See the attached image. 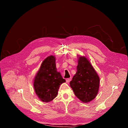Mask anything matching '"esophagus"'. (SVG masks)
<instances>
[{"instance_id": "obj_1", "label": "esophagus", "mask_w": 128, "mask_h": 128, "mask_svg": "<svg viewBox=\"0 0 128 128\" xmlns=\"http://www.w3.org/2000/svg\"><path fill=\"white\" fill-rule=\"evenodd\" d=\"M71 80H72V78H70L66 79V82H67V83H69V82H70V81Z\"/></svg>"}]
</instances>
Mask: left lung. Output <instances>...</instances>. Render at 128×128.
Segmentation results:
<instances>
[{
	"mask_svg": "<svg viewBox=\"0 0 128 128\" xmlns=\"http://www.w3.org/2000/svg\"><path fill=\"white\" fill-rule=\"evenodd\" d=\"M70 86L77 98L84 103L90 102L96 96L100 78L86 57L79 56L77 72L70 82Z\"/></svg>",
	"mask_w": 128,
	"mask_h": 128,
	"instance_id": "left-lung-1",
	"label": "left lung"
}]
</instances>
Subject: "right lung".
<instances>
[{"label":"right lung","instance_id":"right-lung-1","mask_svg":"<svg viewBox=\"0 0 128 128\" xmlns=\"http://www.w3.org/2000/svg\"><path fill=\"white\" fill-rule=\"evenodd\" d=\"M66 81L57 71L56 57L50 56L42 62L35 77L34 87L37 96L43 102H49L58 95L60 85Z\"/></svg>","mask_w":128,"mask_h":128}]
</instances>
